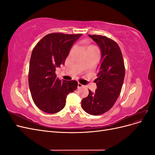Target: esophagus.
Instances as JSON below:
<instances>
[{"label": "esophagus", "mask_w": 155, "mask_h": 155, "mask_svg": "<svg viewBox=\"0 0 155 155\" xmlns=\"http://www.w3.org/2000/svg\"><path fill=\"white\" fill-rule=\"evenodd\" d=\"M83 87V85H82V84L79 83H78V88H81V87Z\"/></svg>", "instance_id": "esophagus-1"}]
</instances>
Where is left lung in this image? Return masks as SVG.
Returning a JSON list of instances; mask_svg holds the SVG:
<instances>
[{
	"mask_svg": "<svg viewBox=\"0 0 155 155\" xmlns=\"http://www.w3.org/2000/svg\"><path fill=\"white\" fill-rule=\"evenodd\" d=\"M101 51L100 65L96 79L95 92L88 90L81 100L83 110L91 115H100L109 110L118 97L125 78V66L118 45L105 36L88 35Z\"/></svg>",
	"mask_w": 155,
	"mask_h": 155,
	"instance_id": "1",
	"label": "left lung"
}]
</instances>
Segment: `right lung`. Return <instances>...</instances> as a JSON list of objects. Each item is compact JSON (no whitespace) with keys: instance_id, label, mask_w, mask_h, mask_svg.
<instances>
[{"instance_id":"right-lung-1","label":"right lung","mask_w":155,"mask_h":155,"mask_svg":"<svg viewBox=\"0 0 155 155\" xmlns=\"http://www.w3.org/2000/svg\"><path fill=\"white\" fill-rule=\"evenodd\" d=\"M82 34L54 33L45 36L32 51L28 83L32 99L42 111L54 114L61 110L66 98L78 87V81H61L56 67L64 64L70 48Z\"/></svg>"}]
</instances>
